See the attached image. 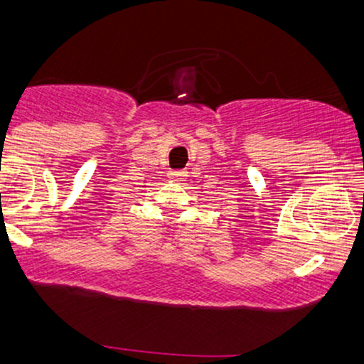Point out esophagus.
<instances>
[{
  "label": "esophagus",
  "instance_id": "1",
  "mask_svg": "<svg viewBox=\"0 0 364 364\" xmlns=\"http://www.w3.org/2000/svg\"><path fill=\"white\" fill-rule=\"evenodd\" d=\"M168 178H170V181H173V182H181V181H183V178H186V172H182V170H170Z\"/></svg>",
  "mask_w": 364,
  "mask_h": 364
}]
</instances>
